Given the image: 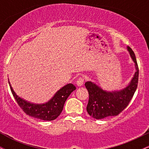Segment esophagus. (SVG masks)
I'll use <instances>...</instances> for the list:
<instances>
[{
  "label": "esophagus",
  "mask_w": 149,
  "mask_h": 149,
  "mask_svg": "<svg viewBox=\"0 0 149 149\" xmlns=\"http://www.w3.org/2000/svg\"><path fill=\"white\" fill-rule=\"evenodd\" d=\"M83 83H84V78L80 77V78H78L76 81V85H78V87H81L83 85Z\"/></svg>",
  "instance_id": "34e87169"
}]
</instances>
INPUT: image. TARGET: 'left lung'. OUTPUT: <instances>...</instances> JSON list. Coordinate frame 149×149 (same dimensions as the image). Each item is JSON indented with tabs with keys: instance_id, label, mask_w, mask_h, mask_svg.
I'll use <instances>...</instances> for the list:
<instances>
[{
	"instance_id": "left-lung-1",
	"label": "left lung",
	"mask_w": 149,
	"mask_h": 149,
	"mask_svg": "<svg viewBox=\"0 0 149 149\" xmlns=\"http://www.w3.org/2000/svg\"><path fill=\"white\" fill-rule=\"evenodd\" d=\"M130 57L134 63L136 71L127 86L122 90L107 91L91 81L85 83L89 92L87 111L95 119H103L118 115L127 107L132 98L138 84L139 69L135 54L130 47H127Z\"/></svg>"
}]
</instances>
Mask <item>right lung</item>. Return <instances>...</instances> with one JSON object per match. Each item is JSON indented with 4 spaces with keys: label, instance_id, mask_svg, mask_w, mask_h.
<instances>
[{
    "label": "right lung",
    "instance_id": "right-lung-1",
    "mask_svg": "<svg viewBox=\"0 0 149 149\" xmlns=\"http://www.w3.org/2000/svg\"><path fill=\"white\" fill-rule=\"evenodd\" d=\"M8 83L12 93L20 108L27 115L43 120H53L60 115L65 102L76 88L72 83L64 85L54 94L47 102L43 104H34L19 97L13 90L9 80Z\"/></svg>",
    "mask_w": 149,
    "mask_h": 149
}]
</instances>
